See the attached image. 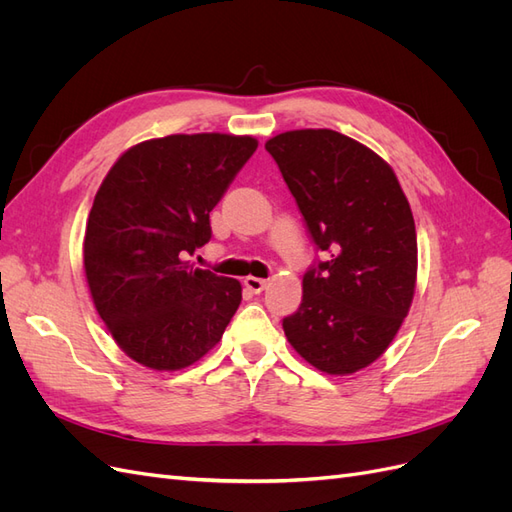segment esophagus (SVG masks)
<instances>
[{
	"label": "esophagus",
	"instance_id": "1",
	"mask_svg": "<svg viewBox=\"0 0 512 512\" xmlns=\"http://www.w3.org/2000/svg\"><path fill=\"white\" fill-rule=\"evenodd\" d=\"M243 284L247 290H252V292H262L267 288V280H260V277H254V275H247Z\"/></svg>",
	"mask_w": 512,
	"mask_h": 512
}]
</instances>
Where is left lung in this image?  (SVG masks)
Returning <instances> with one entry per match:
<instances>
[{
    "instance_id": "obj_1",
    "label": "left lung",
    "mask_w": 512,
    "mask_h": 512,
    "mask_svg": "<svg viewBox=\"0 0 512 512\" xmlns=\"http://www.w3.org/2000/svg\"><path fill=\"white\" fill-rule=\"evenodd\" d=\"M331 260L303 277L290 346L329 376H350L386 352L408 316L418 247L408 198L389 162L335 130H290L265 143Z\"/></svg>"
}]
</instances>
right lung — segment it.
<instances>
[{
	"label": "right lung",
	"mask_w": 512,
	"mask_h": 512,
	"mask_svg": "<svg viewBox=\"0 0 512 512\" xmlns=\"http://www.w3.org/2000/svg\"><path fill=\"white\" fill-rule=\"evenodd\" d=\"M254 136L170 134L123 151L89 211L83 267L91 299L132 361L177 371L218 346L241 284L188 260L211 239L209 213L252 158Z\"/></svg>",
	"instance_id": "obj_1"
}]
</instances>
